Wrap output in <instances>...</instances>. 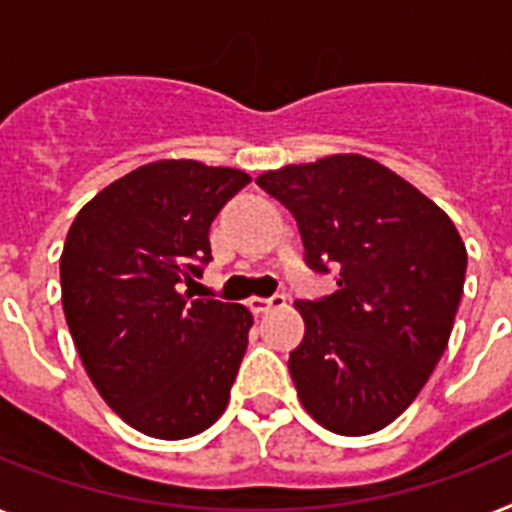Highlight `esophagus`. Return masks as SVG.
Masks as SVG:
<instances>
[{
    "instance_id": "34e87169",
    "label": "esophagus",
    "mask_w": 512,
    "mask_h": 512,
    "mask_svg": "<svg viewBox=\"0 0 512 512\" xmlns=\"http://www.w3.org/2000/svg\"><path fill=\"white\" fill-rule=\"evenodd\" d=\"M286 294H273V297H252L249 299V310L252 313H268L270 307H284Z\"/></svg>"
}]
</instances>
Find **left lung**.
Returning a JSON list of instances; mask_svg holds the SVG:
<instances>
[{
  "label": "left lung",
  "instance_id": "1",
  "mask_svg": "<svg viewBox=\"0 0 512 512\" xmlns=\"http://www.w3.org/2000/svg\"><path fill=\"white\" fill-rule=\"evenodd\" d=\"M294 215L307 265L339 270L331 297L294 302L305 339L289 355L299 402L342 436L402 415L447 350L468 252L426 194L363 155L284 165L257 178Z\"/></svg>",
  "mask_w": 512,
  "mask_h": 512
}]
</instances>
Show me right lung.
<instances>
[{"instance_id":"1","label":"right lung","mask_w":512,"mask_h":512,"mask_svg":"<svg viewBox=\"0 0 512 512\" xmlns=\"http://www.w3.org/2000/svg\"><path fill=\"white\" fill-rule=\"evenodd\" d=\"M252 178L157 160L81 207L60 257L62 310L102 400L136 431L186 439L218 421L247 352L252 313L194 299L210 223Z\"/></svg>"}]
</instances>
